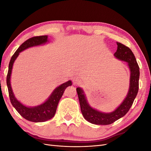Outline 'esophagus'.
<instances>
[{"mask_svg":"<svg viewBox=\"0 0 151 151\" xmlns=\"http://www.w3.org/2000/svg\"><path fill=\"white\" fill-rule=\"evenodd\" d=\"M72 81H73V84L74 85H79L81 83V79L77 77H75L74 78L72 79Z\"/></svg>","mask_w":151,"mask_h":151,"instance_id":"34e87169","label":"esophagus"}]
</instances>
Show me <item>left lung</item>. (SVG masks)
Listing matches in <instances>:
<instances>
[{
    "label": "left lung",
    "instance_id": "1",
    "mask_svg": "<svg viewBox=\"0 0 151 151\" xmlns=\"http://www.w3.org/2000/svg\"><path fill=\"white\" fill-rule=\"evenodd\" d=\"M117 50L114 54L116 58L128 63L130 70V88L124 101L115 111L106 113L91 108L87 101L84 91L80 88L76 89L80 103L82 114L86 120L96 125H109L125 116L129 111L139 91L140 76L139 67L132 50L120 43L116 42Z\"/></svg>",
    "mask_w": 151,
    "mask_h": 151
}]
</instances>
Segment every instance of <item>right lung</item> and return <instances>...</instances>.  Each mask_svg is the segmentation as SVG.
Returning <instances> with one entry per match:
<instances>
[{"label":"right lung","instance_id":"obj_1","mask_svg":"<svg viewBox=\"0 0 151 151\" xmlns=\"http://www.w3.org/2000/svg\"><path fill=\"white\" fill-rule=\"evenodd\" d=\"M48 42V36H34L22 43L14 53L9 64V70L7 76V85L9 91V96L11 103L17 111L25 118L26 120L33 122H43L52 118L56 113L57 108L59 101L68 86L72 85L71 81L61 84L55 89L49 98L44 103L35 107H27L17 101L12 92L11 86V75L13 63L21 52L25 49L44 44Z\"/></svg>","mask_w":151,"mask_h":151}]
</instances>
